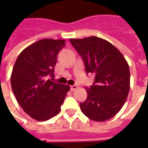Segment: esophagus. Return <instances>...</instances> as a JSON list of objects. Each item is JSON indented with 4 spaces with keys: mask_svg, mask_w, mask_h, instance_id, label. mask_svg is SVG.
<instances>
[{
    "mask_svg": "<svg viewBox=\"0 0 148 148\" xmlns=\"http://www.w3.org/2000/svg\"><path fill=\"white\" fill-rule=\"evenodd\" d=\"M77 89V86L76 85H73V86H71V91H74L75 90Z\"/></svg>",
    "mask_w": 148,
    "mask_h": 148,
    "instance_id": "esophagus-1",
    "label": "esophagus"
}]
</instances>
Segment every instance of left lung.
<instances>
[{
	"label": "left lung",
	"mask_w": 148,
	"mask_h": 148,
	"mask_svg": "<svg viewBox=\"0 0 148 148\" xmlns=\"http://www.w3.org/2000/svg\"><path fill=\"white\" fill-rule=\"evenodd\" d=\"M83 60L86 72L94 74L92 86H86L87 98L80 103L82 112L94 121L113 117L124 106L130 88V71L117 48L96 36L70 39Z\"/></svg>",
	"instance_id": "obj_1"
}]
</instances>
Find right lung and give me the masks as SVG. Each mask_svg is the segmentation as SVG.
<instances>
[{"label": "right lung", "mask_w": 148, "mask_h": 148, "mask_svg": "<svg viewBox=\"0 0 148 148\" xmlns=\"http://www.w3.org/2000/svg\"><path fill=\"white\" fill-rule=\"evenodd\" d=\"M65 42L44 39L35 42L19 55L12 69L11 85L16 99L36 121H47L58 114L70 90L67 85L50 79Z\"/></svg>", "instance_id": "right-lung-1"}]
</instances>
